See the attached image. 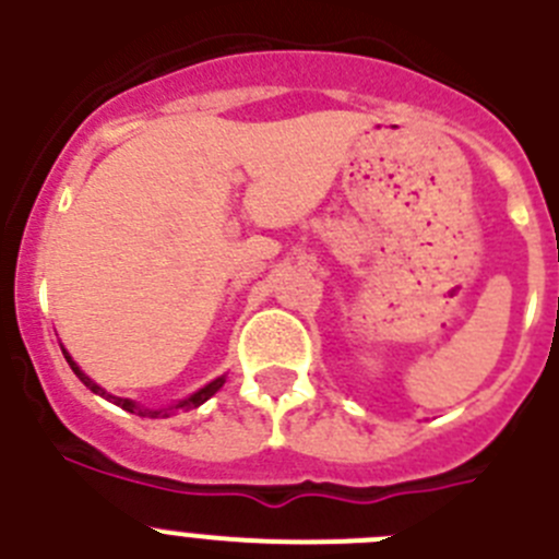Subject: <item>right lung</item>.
Here are the masks:
<instances>
[{
    "mask_svg": "<svg viewBox=\"0 0 559 559\" xmlns=\"http://www.w3.org/2000/svg\"><path fill=\"white\" fill-rule=\"evenodd\" d=\"M63 358H67V364H69V367H72V372H75L78 378L83 380V386H88V389H92V392H95V394H100V397L111 400V403H117V406H122V408H126V412H131V414H140V417H170V414H173V408H199L201 403H206V400H210L212 394H215V392H218L221 386H224V378H215V380H212V383H206L204 389H199V392H195V394H190V397H187V400H181L179 406H173V408H162V412H153V408H142V406H136V403H133V400H126V397H114V394H108L106 389H100V386H97L95 380L88 378V374H83V372H81V367H78L75 360L69 358V353H67V349H63Z\"/></svg>",
    "mask_w": 559,
    "mask_h": 559,
    "instance_id": "obj_1",
    "label": "right lung"
}]
</instances>
